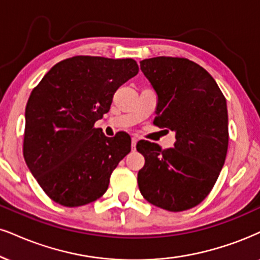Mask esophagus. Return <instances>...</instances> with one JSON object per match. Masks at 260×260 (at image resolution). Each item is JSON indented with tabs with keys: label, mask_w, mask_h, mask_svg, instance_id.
<instances>
[{
	"label": "esophagus",
	"mask_w": 260,
	"mask_h": 260,
	"mask_svg": "<svg viewBox=\"0 0 260 260\" xmlns=\"http://www.w3.org/2000/svg\"><path fill=\"white\" fill-rule=\"evenodd\" d=\"M136 143H137V139L136 137H133V139H131V148H133L134 150H135V148H136Z\"/></svg>",
	"instance_id": "1"
}]
</instances>
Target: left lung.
Segmentation results:
<instances>
[{
    "label": "left lung",
    "instance_id": "left-lung-1",
    "mask_svg": "<svg viewBox=\"0 0 260 260\" xmlns=\"http://www.w3.org/2000/svg\"><path fill=\"white\" fill-rule=\"evenodd\" d=\"M141 71L156 95L154 123L176 133L174 148L140 141L145 156L137 183L154 206L179 212L212 190L228 150V110L219 86L204 67L184 57L142 60Z\"/></svg>",
    "mask_w": 260,
    "mask_h": 260
}]
</instances>
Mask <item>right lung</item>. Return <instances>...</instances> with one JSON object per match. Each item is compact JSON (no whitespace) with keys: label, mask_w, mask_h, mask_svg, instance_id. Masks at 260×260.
<instances>
[{"label":"right lung","mask_w":260,"mask_h":260,"mask_svg":"<svg viewBox=\"0 0 260 260\" xmlns=\"http://www.w3.org/2000/svg\"><path fill=\"white\" fill-rule=\"evenodd\" d=\"M137 73L134 59L78 55L54 65L32 90L22 152L53 201L77 207L106 193L131 139L126 133L106 137L94 124L110 111L117 89Z\"/></svg>","instance_id":"obj_1"}]
</instances>
